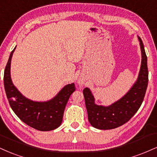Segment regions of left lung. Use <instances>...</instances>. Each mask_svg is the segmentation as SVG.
I'll use <instances>...</instances> for the list:
<instances>
[{
	"label": "left lung",
	"instance_id": "left-lung-1",
	"mask_svg": "<svg viewBox=\"0 0 157 157\" xmlns=\"http://www.w3.org/2000/svg\"><path fill=\"white\" fill-rule=\"evenodd\" d=\"M142 52V62L137 80L129 91L110 106L103 107L94 103L89 88L83 90L88 121L94 127L99 129H112L122 126L137 113L144 99L148 82L147 56L141 39L138 37Z\"/></svg>",
	"mask_w": 157,
	"mask_h": 157
}]
</instances>
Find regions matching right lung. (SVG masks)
<instances>
[{"instance_id":"obj_1","label":"right lung","mask_w":157,"mask_h":157,"mask_svg":"<svg viewBox=\"0 0 157 157\" xmlns=\"http://www.w3.org/2000/svg\"><path fill=\"white\" fill-rule=\"evenodd\" d=\"M12 51L6 66L3 82L7 99L12 110L22 121L39 131H50L60 125L66 105L75 90L74 83L66 86L53 99L45 102H38L26 99L15 88L10 76Z\"/></svg>"}]
</instances>
